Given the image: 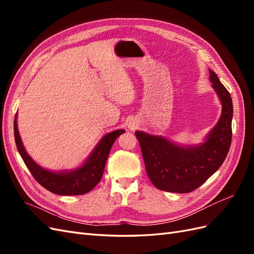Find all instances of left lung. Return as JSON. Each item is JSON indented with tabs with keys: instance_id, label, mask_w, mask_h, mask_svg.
<instances>
[{
	"instance_id": "obj_1",
	"label": "left lung",
	"mask_w": 254,
	"mask_h": 254,
	"mask_svg": "<svg viewBox=\"0 0 254 254\" xmlns=\"http://www.w3.org/2000/svg\"><path fill=\"white\" fill-rule=\"evenodd\" d=\"M209 71L222 110L204 143L179 146L163 136L135 131L146 172L153 186L161 190L179 194L193 191L218 170L228 155L232 140V98L218 76Z\"/></svg>"
}]
</instances>
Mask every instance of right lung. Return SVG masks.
I'll return each mask as SVG.
<instances>
[{
	"label": "right lung",
	"instance_id": "add662e5",
	"mask_svg": "<svg viewBox=\"0 0 254 254\" xmlns=\"http://www.w3.org/2000/svg\"><path fill=\"white\" fill-rule=\"evenodd\" d=\"M13 132L18 151L36 181L54 194L71 196L86 194L91 190H93L96 184L101 181L106 161L109 156L112 145L122 133L125 132V130H115V131L103 136V139L99 141L96 147L91 152L86 162L80 167L70 172L61 171L58 173L45 170L29 157L19 134L17 114L13 123Z\"/></svg>",
	"mask_w": 254,
	"mask_h": 254
}]
</instances>
